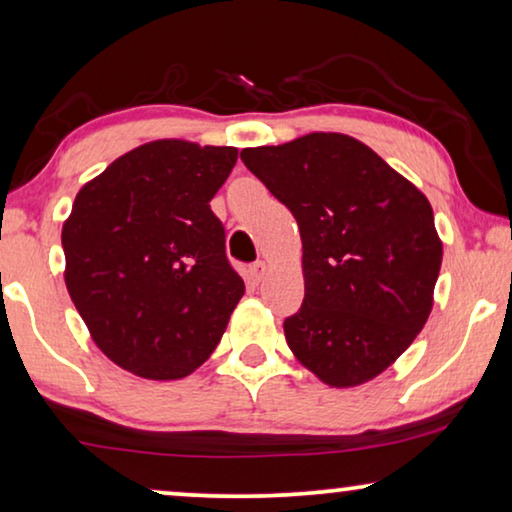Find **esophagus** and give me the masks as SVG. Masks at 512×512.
Instances as JSON below:
<instances>
[{
	"mask_svg": "<svg viewBox=\"0 0 512 512\" xmlns=\"http://www.w3.org/2000/svg\"><path fill=\"white\" fill-rule=\"evenodd\" d=\"M265 272H268V265H265V261H256L254 265L249 268V279L254 281V284H258L265 277Z\"/></svg>",
	"mask_w": 512,
	"mask_h": 512,
	"instance_id": "esophagus-1",
	"label": "esophagus"
}]
</instances>
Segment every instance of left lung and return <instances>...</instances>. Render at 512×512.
Wrapping results in <instances>:
<instances>
[{"instance_id": "obj_1", "label": "left lung", "mask_w": 512, "mask_h": 512, "mask_svg": "<svg viewBox=\"0 0 512 512\" xmlns=\"http://www.w3.org/2000/svg\"><path fill=\"white\" fill-rule=\"evenodd\" d=\"M298 221L305 300L284 321L295 358L330 388L385 372L434 305L443 244L427 196L346 133L240 152Z\"/></svg>"}]
</instances>
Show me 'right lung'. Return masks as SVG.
I'll use <instances>...</instances> for the list:
<instances>
[{"instance_id":"right-lung-1","label":"right lung","mask_w":512,"mask_h":512,"mask_svg":"<svg viewBox=\"0 0 512 512\" xmlns=\"http://www.w3.org/2000/svg\"><path fill=\"white\" fill-rule=\"evenodd\" d=\"M235 161V147L152 140L87 182L64 221L73 305L94 344L140 379L201 367L244 295L210 210Z\"/></svg>"}]
</instances>
